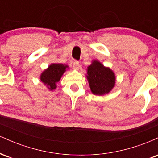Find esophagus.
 <instances>
[{
  "instance_id": "obj_1",
  "label": "esophagus",
  "mask_w": 158,
  "mask_h": 158,
  "mask_svg": "<svg viewBox=\"0 0 158 158\" xmlns=\"http://www.w3.org/2000/svg\"><path fill=\"white\" fill-rule=\"evenodd\" d=\"M73 66V68L77 70H79V68H80V64H79V61H74Z\"/></svg>"
}]
</instances>
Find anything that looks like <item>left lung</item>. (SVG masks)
<instances>
[{
    "instance_id": "obj_1",
    "label": "left lung",
    "mask_w": 158,
    "mask_h": 158,
    "mask_svg": "<svg viewBox=\"0 0 158 158\" xmlns=\"http://www.w3.org/2000/svg\"><path fill=\"white\" fill-rule=\"evenodd\" d=\"M86 78L89 83L90 89L94 95L108 94L115 86L116 76L114 72L98 60H93L88 67Z\"/></svg>"
}]
</instances>
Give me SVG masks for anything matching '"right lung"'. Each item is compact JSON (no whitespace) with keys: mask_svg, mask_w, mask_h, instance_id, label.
Masks as SVG:
<instances>
[{"mask_svg":"<svg viewBox=\"0 0 158 158\" xmlns=\"http://www.w3.org/2000/svg\"><path fill=\"white\" fill-rule=\"evenodd\" d=\"M68 65L52 63L50 64L40 75V80L49 90H54L57 88V82L61 79L66 70L68 69Z\"/></svg>","mask_w":158,"mask_h":158,"instance_id":"1","label":"right lung"}]
</instances>
